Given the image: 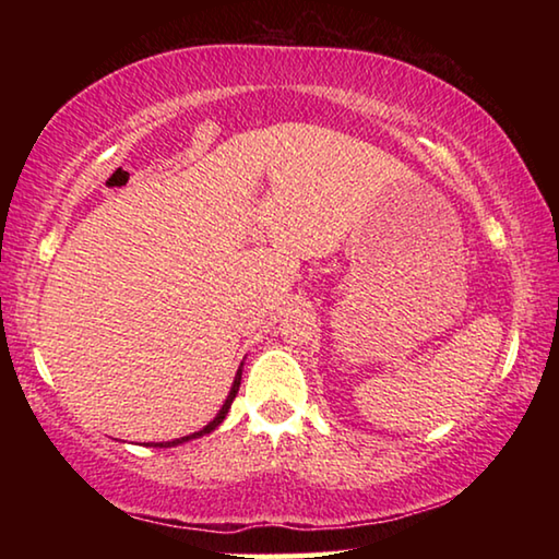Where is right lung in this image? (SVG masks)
Returning <instances> with one entry per match:
<instances>
[{
    "instance_id": "right-lung-1",
    "label": "right lung",
    "mask_w": 559,
    "mask_h": 559,
    "mask_svg": "<svg viewBox=\"0 0 559 559\" xmlns=\"http://www.w3.org/2000/svg\"><path fill=\"white\" fill-rule=\"evenodd\" d=\"M243 367V365H241ZM241 367H239V372H236V377H234V384H231V392H229V396H226V402L222 404V409H219V414L214 416V419L206 424L204 429H200V431H194V433H189V437H182V439H175V441H163V443H150V447H159V449H167V447H177V443H185V441H192V439H200V437H204V433H212L216 427H219V424L226 419V414H229V409H231V402H234V396H236V392H239V384H241Z\"/></svg>"
}]
</instances>
